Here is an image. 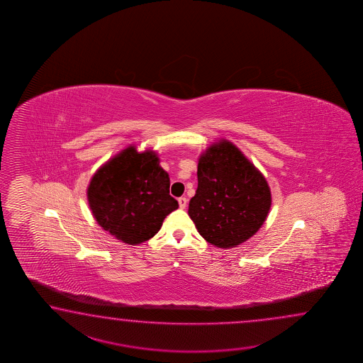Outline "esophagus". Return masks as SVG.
<instances>
[{"instance_id": "esophagus-1", "label": "esophagus", "mask_w": 363, "mask_h": 363, "mask_svg": "<svg viewBox=\"0 0 363 363\" xmlns=\"http://www.w3.org/2000/svg\"><path fill=\"white\" fill-rule=\"evenodd\" d=\"M178 202L180 208H185V206H186V203H188V200H186L185 197H179Z\"/></svg>"}]
</instances>
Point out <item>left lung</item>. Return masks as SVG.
<instances>
[{
	"mask_svg": "<svg viewBox=\"0 0 363 363\" xmlns=\"http://www.w3.org/2000/svg\"><path fill=\"white\" fill-rule=\"evenodd\" d=\"M197 179L188 214L208 242L236 247L261 228L270 211V188L230 141L222 140L201 155Z\"/></svg>",
	"mask_w": 363,
	"mask_h": 363,
	"instance_id": "1",
	"label": "left lung"
}]
</instances>
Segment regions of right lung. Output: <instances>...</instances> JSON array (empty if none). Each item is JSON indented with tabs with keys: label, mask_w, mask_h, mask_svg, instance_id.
I'll use <instances>...</instances> for the list:
<instances>
[{
	"label": "right lung",
	"mask_w": 363,
	"mask_h": 363,
	"mask_svg": "<svg viewBox=\"0 0 363 363\" xmlns=\"http://www.w3.org/2000/svg\"><path fill=\"white\" fill-rule=\"evenodd\" d=\"M88 202L97 223L123 242L138 245L155 236L179 208L169 174L152 150L130 147L94 174Z\"/></svg>",
	"instance_id": "obj_1"
}]
</instances>
